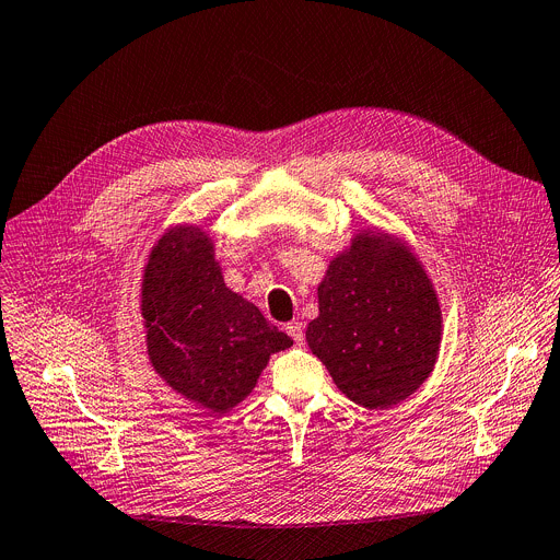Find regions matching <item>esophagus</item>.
<instances>
[{
  "label": "esophagus",
  "mask_w": 560,
  "mask_h": 560,
  "mask_svg": "<svg viewBox=\"0 0 560 560\" xmlns=\"http://www.w3.org/2000/svg\"><path fill=\"white\" fill-rule=\"evenodd\" d=\"M284 329H287V334L298 342V346H303V340H305V329H303V323H298V320H291V323H287L284 325Z\"/></svg>",
  "instance_id": "1"
}]
</instances>
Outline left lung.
Wrapping results in <instances>:
<instances>
[{
	"label": "left lung",
	"instance_id": "left-lung-1",
	"mask_svg": "<svg viewBox=\"0 0 560 560\" xmlns=\"http://www.w3.org/2000/svg\"><path fill=\"white\" fill-rule=\"evenodd\" d=\"M442 331L440 295L419 255L397 233L365 226L329 260L305 336L342 395L388 410L433 374Z\"/></svg>",
	"mask_w": 560,
	"mask_h": 560
}]
</instances>
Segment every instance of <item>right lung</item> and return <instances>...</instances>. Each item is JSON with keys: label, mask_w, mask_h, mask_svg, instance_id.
Returning <instances> with one entry per match:
<instances>
[{"label": "right lung", "mask_w": 560, "mask_h": 560, "mask_svg": "<svg viewBox=\"0 0 560 560\" xmlns=\"http://www.w3.org/2000/svg\"><path fill=\"white\" fill-rule=\"evenodd\" d=\"M139 310L152 370L199 408L224 415L257 385L271 354L293 340L224 282L214 237L167 226L148 253Z\"/></svg>", "instance_id": "right-lung-1"}]
</instances>
